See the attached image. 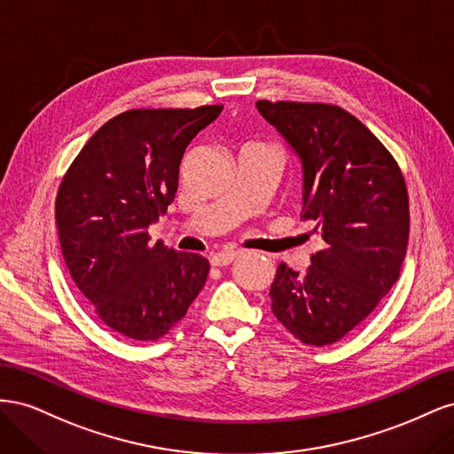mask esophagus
Instances as JSON below:
<instances>
[{
    "instance_id": "esophagus-1",
    "label": "esophagus",
    "mask_w": 454,
    "mask_h": 454,
    "mask_svg": "<svg viewBox=\"0 0 454 454\" xmlns=\"http://www.w3.org/2000/svg\"><path fill=\"white\" fill-rule=\"evenodd\" d=\"M239 255H240V252H237V250H231V252H219V254L212 255L210 263H212L214 267H227V265H231L232 261H235Z\"/></svg>"
}]
</instances>
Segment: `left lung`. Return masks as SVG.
I'll return each mask as SVG.
<instances>
[{
	"label": "left lung",
	"mask_w": 454,
	"mask_h": 454,
	"mask_svg": "<svg viewBox=\"0 0 454 454\" xmlns=\"http://www.w3.org/2000/svg\"><path fill=\"white\" fill-rule=\"evenodd\" d=\"M255 106L301 157L303 219L322 239L305 272L277 267L270 309L305 345H333L400 278L409 240L403 174L377 136L335 104L257 100Z\"/></svg>",
	"instance_id": "1"
}]
</instances>
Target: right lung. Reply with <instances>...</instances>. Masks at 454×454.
Listing matches in <instances>:
<instances>
[{
	"mask_svg": "<svg viewBox=\"0 0 454 454\" xmlns=\"http://www.w3.org/2000/svg\"><path fill=\"white\" fill-rule=\"evenodd\" d=\"M222 109H127L90 136L62 177L54 215L66 267L94 314L122 337L167 335L208 277V259L153 244L147 227L176 197L189 142Z\"/></svg>",
	"mask_w": 454,
	"mask_h": 454,
	"instance_id": "1",
	"label": "right lung"
}]
</instances>
